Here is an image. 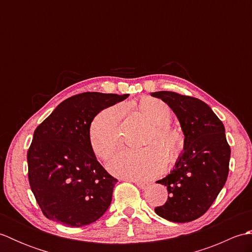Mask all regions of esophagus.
<instances>
[{
	"instance_id": "obj_1",
	"label": "esophagus",
	"mask_w": 252,
	"mask_h": 252,
	"mask_svg": "<svg viewBox=\"0 0 252 252\" xmlns=\"http://www.w3.org/2000/svg\"><path fill=\"white\" fill-rule=\"evenodd\" d=\"M126 181H129V182H133V183H135V184H136V186L140 187L141 189H147V186H148V184H147V183H144V182L137 181V180H132V179H126Z\"/></svg>"
}]
</instances>
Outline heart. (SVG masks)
<instances>
[{"label": "heart", "instance_id": "heart-1", "mask_svg": "<svg viewBox=\"0 0 252 252\" xmlns=\"http://www.w3.org/2000/svg\"><path fill=\"white\" fill-rule=\"evenodd\" d=\"M135 108L153 125L142 149L123 148L108 162L110 172L121 178L137 181L151 180L161 172L164 156L168 161L178 158L182 148V136L170 125L172 111L161 99L143 97L134 104ZM121 108L112 106L98 112L91 122L89 142L96 156L106 159L120 142L119 122Z\"/></svg>", "mask_w": 252, "mask_h": 252}]
</instances>
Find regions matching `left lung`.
<instances>
[{
  "label": "left lung",
  "instance_id": "1",
  "mask_svg": "<svg viewBox=\"0 0 252 252\" xmlns=\"http://www.w3.org/2000/svg\"><path fill=\"white\" fill-rule=\"evenodd\" d=\"M152 95L170 106L185 136L174 169L157 181L167 186L169 196L155 212L171 222L194 221L205 215L226 182L231 147L225 129L205 101L170 91Z\"/></svg>",
  "mask_w": 252,
  "mask_h": 252
}]
</instances>
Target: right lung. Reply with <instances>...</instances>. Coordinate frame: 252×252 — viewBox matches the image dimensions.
I'll use <instances>...</instances> for the list:
<instances>
[{"instance_id": "right-lung-1", "label": "right lung", "mask_w": 252, "mask_h": 252, "mask_svg": "<svg viewBox=\"0 0 252 252\" xmlns=\"http://www.w3.org/2000/svg\"><path fill=\"white\" fill-rule=\"evenodd\" d=\"M127 96L98 92L73 95L37 126L27 153L28 179L47 219L80 227L107 211L118 180L96 159L89 129L99 111Z\"/></svg>"}]
</instances>
